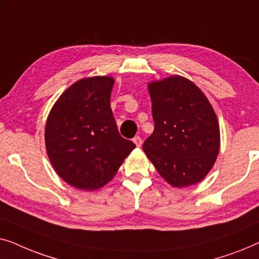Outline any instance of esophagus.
Here are the masks:
<instances>
[{
  "instance_id": "1",
  "label": "esophagus",
  "mask_w": 259,
  "mask_h": 259,
  "mask_svg": "<svg viewBox=\"0 0 259 259\" xmlns=\"http://www.w3.org/2000/svg\"><path fill=\"white\" fill-rule=\"evenodd\" d=\"M133 143L136 144L138 147H140L141 144H143V139H141V138H140L139 136H137V137L133 138Z\"/></svg>"
}]
</instances>
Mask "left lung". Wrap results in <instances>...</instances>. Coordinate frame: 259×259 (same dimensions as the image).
Here are the masks:
<instances>
[{"label": "left lung", "instance_id": "left-lung-1", "mask_svg": "<svg viewBox=\"0 0 259 259\" xmlns=\"http://www.w3.org/2000/svg\"><path fill=\"white\" fill-rule=\"evenodd\" d=\"M154 131L143 150L162 178L176 187L200 182L219 152V126L210 102L185 77L148 84Z\"/></svg>", "mask_w": 259, "mask_h": 259}]
</instances>
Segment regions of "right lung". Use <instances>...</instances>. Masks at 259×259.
I'll use <instances>...</instances> for the list:
<instances>
[{
  "label": "right lung",
  "mask_w": 259,
  "mask_h": 259,
  "mask_svg": "<svg viewBox=\"0 0 259 259\" xmlns=\"http://www.w3.org/2000/svg\"><path fill=\"white\" fill-rule=\"evenodd\" d=\"M113 84L107 76L77 81L49 113L45 132L49 160L76 189H100L136 147L118 131L111 108Z\"/></svg>",
  "instance_id": "add662e5"
}]
</instances>
